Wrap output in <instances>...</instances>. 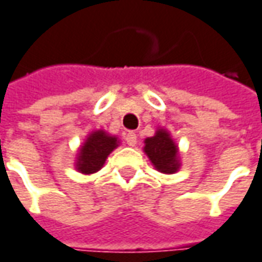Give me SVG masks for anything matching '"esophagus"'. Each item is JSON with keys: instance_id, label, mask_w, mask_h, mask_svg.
Masks as SVG:
<instances>
[{"instance_id": "esophagus-1", "label": "esophagus", "mask_w": 262, "mask_h": 262, "mask_svg": "<svg viewBox=\"0 0 262 262\" xmlns=\"http://www.w3.org/2000/svg\"><path fill=\"white\" fill-rule=\"evenodd\" d=\"M125 139H126V143L129 144V146H136L137 136L135 132H129V133L125 136Z\"/></svg>"}]
</instances>
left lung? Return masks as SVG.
<instances>
[{
	"label": "left lung",
	"instance_id": "1",
	"mask_svg": "<svg viewBox=\"0 0 262 262\" xmlns=\"http://www.w3.org/2000/svg\"><path fill=\"white\" fill-rule=\"evenodd\" d=\"M144 151L151 163L162 173H174L179 169L177 146L166 130H157L153 137L144 140Z\"/></svg>",
	"mask_w": 262,
	"mask_h": 262
}]
</instances>
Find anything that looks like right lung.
Returning <instances> with one entry per match:
<instances>
[{
  "label": "right lung",
  "mask_w": 262,
  "mask_h": 262,
  "mask_svg": "<svg viewBox=\"0 0 262 262\" xmlns=\"http://www.w3.org/2000/svg\"><path fill=\"white\" fill-rule=\"evenodd\" d=\"M118 146V139L107 136L105 132L98 130L88 137L86 143L82 146L76 169L83 174L95 173L105 164L106 157Z\"/></svg>",
  "instance_id": "right-lung-1"
}]
</instances>
